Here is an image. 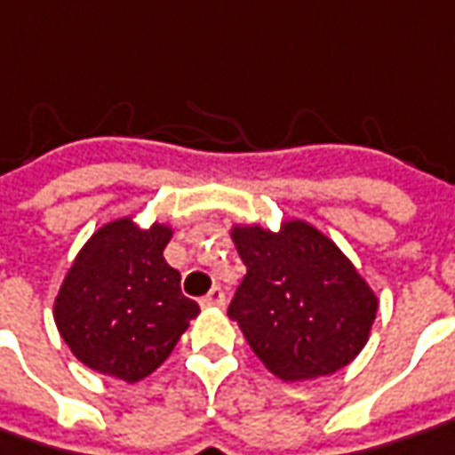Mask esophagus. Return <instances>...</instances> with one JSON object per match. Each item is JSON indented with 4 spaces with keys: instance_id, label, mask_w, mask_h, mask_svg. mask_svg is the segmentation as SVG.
I'll list each match as a JSON object with an SVG mask.
<instances>
[{
    "instance_id": "34e87169",
    "label": "esophagus",
    "mask_w": 455,
    "mask_h": 455,
    "mask_svg": "<svg viewBox=\"0 0 455 455\" xmlns=\"http://www.w3.org/2000/svg\"><path fill=\"white\" fill-rule=\"evenodd\" d=\"M224 304H227V293H224L221 286H214V289L202 299V306H206V308H209V306H224Z\"/></svg>"
}]
</instances>
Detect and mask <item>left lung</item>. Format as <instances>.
Here are the masks:
<instances>
[{"mask_svg":"<svg viewBox=\"0 0 455 455\" xmlns=\"http://www.w3.org/2000/svg\"><path fill=\"white\" fill-rule=\"evenodd\" d=\"M246 276L228 316L281 381L348 366L369 341L379 299L336 243L301 219L279 231L231 228Z\"/></svg>","mask_w":455,"mask_h":455,"instance_id":"1","label":"left lung"}]
</instances>
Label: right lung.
<instances>
[{
    "label": "right lung",
    "instance_id": "right-lung-1",
    "mask_svg": "<svg viewBox=\"0 0 455 455\" xmlns=\"http://www.w3.org/2000/svg\"><path fill=\"white\" fill-rule=\"evenodd\" d=\"M172 227L114 219L76 253L54 301L61 339L86 369L137 383L162 366L196 318L181 274L166 264Z\"/></svg>",
    "mask_w": 455,
    "mask_h": 455
}]
</instances>
